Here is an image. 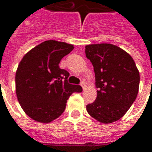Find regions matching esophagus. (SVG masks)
<instances>
[{"instance_id": "34e87169", "label": "esophagus", "mask_w": 152, "mask_h": 152, "mask_svg": "<svg viewBox=\"0 0 152 152\" xmlns=\"http://www.w3.org/2000/svg\"><path fill=\"white\" fill-rule=\"evenodd\" d=\"M80 86H81V87H82V89L85 90L86 89V83H85V81H82V82L80 83Z\"/></svg>"}]
</instances>
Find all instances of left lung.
<instances>
[{
  "mask_svg": "<svg viewBox=\"0 0 152 152\" xmlns=\"http://www.w3.org/2000/svg\"><path fill=\"white\" fill-rule=\"evenodd\" d=\"M86 55L94 66L95 101L86 106L93 118L109 124L120 120L137 98L140 76L133 58L112 44L86 46Z\"/></svg>",
  "mask_w": 152,
  "mask_h": 152,
  "instance_id": "1",
  "label": "left lung"
}]
</instances>
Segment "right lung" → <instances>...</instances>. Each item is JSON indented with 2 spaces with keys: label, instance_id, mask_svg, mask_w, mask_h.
I'll return each instance as SVG.
<instances>
[{
  "label": "right lung",
  "instance_id": "add662e5",
  "mask_svg": "<svg viewBox=\"0 0 152 152\" xmlns=\"http://www.w3.org/2000/svg\"><path fill=\"white\" fill-rule=\"evenodd\" d=\"M74 49L71 44L46 40L25 54L15 75L18 102L25 113L40 123H50L66 108L70 95L81 92L80 86L67 82L69 72L58 66Z\"/></svg>",
  "mask_w": 152,
  "mask_h": 152
}]
</instances>
